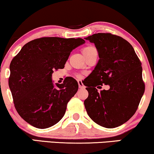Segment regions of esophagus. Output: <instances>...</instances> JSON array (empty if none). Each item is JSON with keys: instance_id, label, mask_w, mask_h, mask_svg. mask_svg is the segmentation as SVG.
<instances>
[{"instance_id": "esophagus-1", "label": "esophagus", "mask_w": 154, "mask_h": 154, "mask_svg": "<svg viewBox=\"0 0 154 154\" xmlns=\"http://www.w3.org/2000/svg\"><path fill=\"white\" fill-rule=\"evenodd\" d=\"M77 82H78V85H79V89H85V86L83 85L82 82V80H77Z\"/></svg>"}]
</instances>
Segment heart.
<instances>
[{
	"mask_svg": "<svg viewBox=\"0 0 154 154\" xmlns=\"http://www.w3.org/2000/svg\"><path fill=\"white\" fill-rule=\"evenodd\" d=\"M94 50H96L95 49L94 47L93 46H87V47H85V48L82 49V52L83 54H85V56L87 55V54L90 53L91 52L94 51Z\"/></svg>",
	"mask_w": 154,
	"mask_h": 154,
	"instance_id": "heart-1",
	"label": "heart"
}]
</instances>
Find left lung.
Returning a JSON list of instances; mask_svg holds the SVG:
<instances>
[{
	"label": "left lung",
	"instance_id": "obj_1",
	"mask_svg": "<svg viewBox=\"0 0 154 154\" xmlns=\"http://www.w3.org/2000/svg\"><path fill=\"white\" fill-rule=\"evenodd\" d=\"M94 43L98 63L84 85L89 96L84 102L89 117L105 128H115L137 112L145 90L141 63L129 42L111 33H96L85 38ZM108 91L98 92L100 85Z\"/></svg>",
	"mask_w": 154,
	"mask_h": 154
}]
</instances>
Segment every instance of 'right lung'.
I'll use <instances>...</instances> for the list:
<instances>
[{
	"label": "right lung",
	"instance_id": "obj_1",
	"mask_svg": "<svg viewBox=\"0 0 154 154\" xmlns=\"http://www.w3.org/2000/svg\"><path fill=\"white\" fill-rule=\"evenodd\" d=\"M85 42L82 38H38L25 44L13 57L9 87L15 109L30 125L46 129L65 115L78 83L69 77L54 86L52 74L65 67L71 52Z\"/></svg>",
	"mask_w": 154,
	"mask_h": 154
}]
</instances>
